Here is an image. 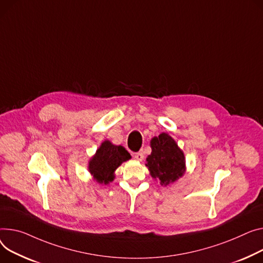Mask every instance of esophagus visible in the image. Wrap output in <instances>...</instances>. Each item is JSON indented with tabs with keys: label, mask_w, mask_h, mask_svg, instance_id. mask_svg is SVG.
<instances>
[{
	"label": "esophagus",
	"mask_w": 263,
	"mask_h": 263,
	"mask_svg": "<svg viewBox=\"0 0 263 263\" xmlns=\"http://www.w3.org/2000/svg\"><path fill=\"white\" fill-rule=\"evenodd\" d=\"M134 159L138 162H142L144 160V154L142 152H137L134 154Z\"/></svg>",
	"instance_id": "esophagus-1"
}]
</instances>
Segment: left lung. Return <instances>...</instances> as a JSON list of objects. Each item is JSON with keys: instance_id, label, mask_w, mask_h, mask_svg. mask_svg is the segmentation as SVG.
<instances>
[{"instance_id": "obj_1", "label": "left lung", "mask_w": 263, "mask_h": 263, "mask_svg": "<svg viewBox=\"0 0 263 263\" xmlns=\"http://www.w3.org/2000/svg\"><path fill=\"white\" fill-rule=\"evenodd\" d=\"M151 154L146 159V167L150 176L162 186L176 183L186 172V161L178 143L165 132L150 141Z\"/></svg>"}]
</instances>
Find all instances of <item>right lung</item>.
Listing matches in <instances>:
<instances>
[{
	"mask_svg": "<svg viewBox=\"0 0 263 263\" xmlns=\"http://www.w3.org/2000/svg\"><path fill=\"white\" fill-rule=\"evenodd\" d=\"M130 159V153L124 147L114 145L106 139L90 159L87 170L96 183L108 185L114 181L116 169Z\"/></svg>",
	"mask_w": 263,
	"mask_h": 263,
	"instance_id": "add662e5",
	"label": "right lung"
}]
</instances>
